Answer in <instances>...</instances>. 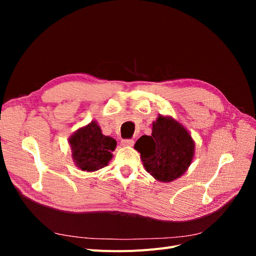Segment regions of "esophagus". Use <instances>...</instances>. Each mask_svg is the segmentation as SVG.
Listing matches in <instances>:
<instances>
[{"label": "esophagus", "instance_id": "esophagus-1", "mask_svg": "<svg viewBox=\"0 0 256 256\" xmlns=\"http://www.w3.org/2000/svg\"><path fill=\"white\" fill-rule=\"evenodd\" d=\"M134 143V141L132 140V138H124V140H122V146H132Z\"/></svg>", "mask_w": 256, "mask_h": 256}]
</instances>
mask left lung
I'll list each match as a JSON object with an SVG mask.
<instances>
[{"label":"left lung","mask_w":256,"mask_h":256,"mask_svg":"<svg viewBox=\"0 0 256 256\" xmlns=\"http://www.w3.org/2000/svg\"><path fill=\"white\" fill-rule=\"evenodd\" d=\"M134 147L141 154L146 171L164 182L180 177L194 152V143L188 131L173 118L164 116L152 124V136H141Z\"/></svg>","instance_id":"obj_1"}]
</instances>
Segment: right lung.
Segmentation results:
<instances>
[{"label":"right lung","instance_id":"add662e5","mask_svg":"<svg viewBox=\"0 0 256 256\" xmlns=\"http://www.w3.org/2000/svg\"><path fill=\"white\" fill-rule=\"evenodd\" d=\"M69 144L72 150V158L82 171H97L104 168L112 158L116 141L106 136L95 122L79 129L70 138Z\"/></svg>","mask_w":256,"mask_h":256}]
</instances>
